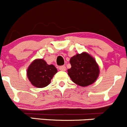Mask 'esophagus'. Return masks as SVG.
Returning a JSON list of instances; mask_svg holds the SVG:
<instances>
[{"instance_id":"34e87169","label":"esophagus","mask_w":127,"mask_h":127,"mask_svg":"<svg viewBox=\"0 0 127 127\" xmlns=\"http://www.w3.org/2000/svg\"><path fill=\"white\" fill-rule=\"evenodd\" d=\"M59 70H61V71H65L66 67H65V66H61L59 67Z\"/></svg>"}]
</instances>
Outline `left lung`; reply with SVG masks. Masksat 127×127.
I'll return each instance as SVG.
<instances>
[{
    "mask_svg": "<svg viewBox=\"0 0 127 127\" xmlns=\"http://www.w3.org/2000/svg\"><path fill=\"white\" fill-rule=\"evenodd\" d=\"M71 68L68 75L73 83L82 87L92 85L99 75V67L94 57L83 52L76 54L70 60Z\"/></svg>",
    "mask_w": 127,
    "mask_h": 127,
    "instance_id": "left-lung-1",
    "label": "left lung"
}]
</instances>
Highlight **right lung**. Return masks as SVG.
<instances>
[{
	"instance_id": "1",
	"label": "right lung",
	"mask_w": 127,
	"mask_h": 127,
	"mask_svg": "<svg viewBox=\"0 0 127 127\" xmlns=\"http://www.w3.org/2000/svg\"><path fill=\"white\" fill-rule=\"evenodd\" d=\"M57 72L54 65H48L42 59H37L28 66L26 75L31 85L36 88H44L51 83V80Z\"/></svg>"
}]
</instances>
